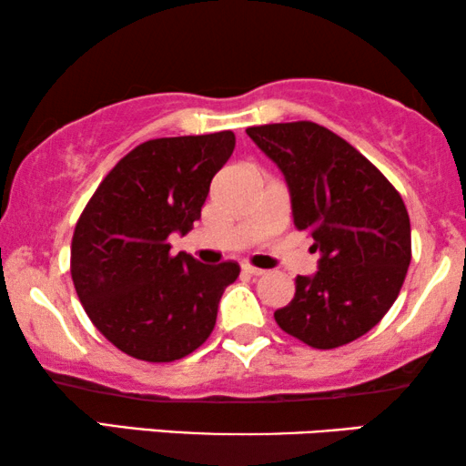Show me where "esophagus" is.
Returning a JSON list of instances; mask_svg holds the SVG:
<instances>
[{
    "mask_svg": "<svg viewBox=\"0 0 466 466\" xmlns=\"http://www.w3.org/2000/svg\"><path fill=\"white\" fill-rule=\"evenodd\" d=\"M241 269H244L246 273H250V276H263V273H265V269H260V267H254V265H248V263L241 265Z\"/></svg>",
    "mask_w": 466,
    "mask_h": 466,
    "instance_id": "34e87169",
    "label": "esophagus"
}]
</instances>
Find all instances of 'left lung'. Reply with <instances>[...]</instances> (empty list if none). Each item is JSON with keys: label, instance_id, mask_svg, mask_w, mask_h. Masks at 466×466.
Wrapping results in <instances>:
<instances>
[{"label": "left lung", "instance_id": "8db88e82", "mask_svg": "<svg viewBox=\"0 0 466 466\" xmlns=\"http://www.w3.org/2000/svg\"><path fill=\"white\" fill-rule=\"evenodd\" d=\"M282 169L292 220L320 252L314 276H297L295 297L278 309L286 333L333 350L371 330L397 301L411 260L410 214L375 165L327 127L297 120L248 127Z\"/></svg>", "mask_w": 466, "mask_h": 466}]
</instances>
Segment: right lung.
Here are the masks:
<instances>
[{"mask_svg": "<svg viewBox=\"0 0 466 466\" xmlns=\"http://www.w3.org/2000/svg\"><path fill=\"white\" fill-rule=\"evenodd\" d=\"M235 148L233 131L158 137L120 158L76 222L72 279L86 316L120 352L180 360L214 330L233 260L171 254V233L201 218L209 182Z\"/></svg>", "mask_w": 466, "mask_h": 466, "instance_id": "obj_1", "label": "right lung"}]
</instances>
